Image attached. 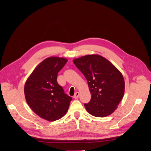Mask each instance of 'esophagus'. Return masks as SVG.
Returning <instances> with one entry per match:
<instances>
[{"instance_id":"obj_1","label":"esophagus","mask_w":151,"mask_h":151,"mask_svg":"<svg viewBox=\"0 0 151 151\" xmlns=\"http://www.w3.org/2000/svg\"><path fill=\"white\" fill-rule=\"evenodd\" d=\"M79 92H76V94H75L74 96V98L75 99H77V98H79Z\"/></svg>"}]
</instances>
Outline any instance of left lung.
<instances>
[{"instance_id": "1", "label": "left lung", "mask_w": 151, "mask_h": 151, "mask_svg": "<svg viewBox=\"0 0 151 151\" xmlns=\"http://www.w3.org/2000/svg\"><path fill=\"white\" fill-rule=\"evenodd\" d=\"M73 62L88 83L91 99L84 104L86 110L96 117L111 115L124 95L125 81L122 73L99 55H87Z\"/></svg>"}]
</instances>
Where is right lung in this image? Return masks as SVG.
<instances>
[{
	"label": "right lung",
	"mask_w": 151,
	"mask_h": 151,
	"mask_svg": "<svg viewBox=\"0 0 151 151\" xmlns=\"http://www.w3.org/2000/svg\"><path fill=\"white\" fill-rule=\"evenodd\" d=\"M67 59L50 57L41 62L24 85L26 102L36 115L48 121H55L65 115L72 98L57 83L58 72Z\"/></svg>",
	"instance_id": "right-lung-1"
}]
</instances>
